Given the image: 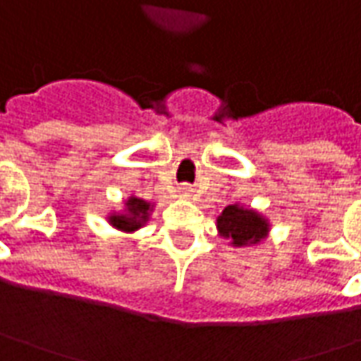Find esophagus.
<instances>
[{"label": "esophagus", "instance_id": "esophagus-1", "mask_svg": "<svg viewBox=\"0 0 361 361\" xmlns=\"http://www.w3.org/2000/svg\"><path fill=\"white\" fill-rule=\"evenodd\" d=\"M178 192H180V197H185V199H188V197L192 195V188L188 187V185H185V187H178Z\"/></svg>", "mask_w": 361, "mask_h": 361}]
</instances>
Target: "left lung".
I'll use <instances>...</instances> for the list:
<instances>
[{"label":"left lung","instance_id":"1","mask_svg":"<svg viewBox=\"0 0 361 361\" xmlns=\"http://www.w3.org/2000/svg\"><path fill=\"white\" fill-rule=\"evenodd\" d=\"M216 231L231 247H257L269 237L271 223L253 207L235 202L216 216Z\"/></svg>","mask_w":361,"mask_h":361}]
</instances>
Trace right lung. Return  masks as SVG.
Returning <instances> with one entry per match:
<instances>
[{
    "instance_id": "add662e5",
    "label": "right lung",
    "mask_w": 361,
    "mask_h": 361,
    "mask_svg": "<svg viewBox=\"0 0 361 361\" xmlns=\"http://www.w3.org/2000/svg\"><path fill=\"white\" fill-rule=\"evenodd\" d=\"M122 211H110L106 219L114 229L122 231V233H134V231L142 229L146 223L150 221V215L154 211L152 202L138 199L130 195L128 199H124L122 202Z\"/></svg>"
}]
</instances>
